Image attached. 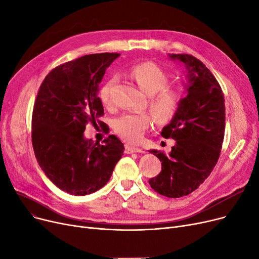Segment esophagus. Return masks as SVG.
Masks as SVG:
<instances>
[{"label":"esophagus","instance_id":"esophagus-1","mask_svg":"<svg viewBox=\"0 0 259 259\" xmlns=\"http://www.w3.org/2000/svg\"><path fill=\"white\" fill-rule=\"evenodd\" d=\"M125 152H126L127 154H131V153H144L145 151L143 150L142 148L132 147V146L126 145V147H125Z\"/></svg>","mask_w":259,"mask_h":259}]
</instances>
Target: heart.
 Returning <instances> with one entry per match:
<instances>
[{
  "label": "heart",
  "mask_w": 259,
  "mask_h": 259,
  "mask_svg": "<svg viewBox=\"0 0 259 259\" xmlns=\"http://www.w3.org/2000/svg\"><path fill=\"white\" fill-rule=\"evenodd\" d=\"M130 76L139 87L150 95L149 106L159 121H167L173 117L181 103V92L174 88H167L168 75L164 70L150 62L141 63L131 68ZM116 77L107 80L100 91V99L104 106L112 105L111 90ZM151 124V115L148 112H126L114 120V130L119 137L129 143H137Z\"/></svg>",
  "instance_id": "heart-1"
}]
</instances>
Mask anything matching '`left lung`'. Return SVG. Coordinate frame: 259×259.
<instances>
[{
  "mask_svg": "<svg viewBox=\"0 0 259 259\" xmlns=\"http://www.w3.org/2000/svg\"><path fill=\"white\" fill-rule=\"evenodd\" d=\"M186 67V97L161 137L173 139L168 155L151 150L161 161V171L149 180L161 195L178 198L193 192L210 175L219 160L225 135V99L208 68L190 54H168Z\"/></svg>",
  "mask_w": 259,
  "mask_h": 259,
  "instance_id": "left-lung-1",
  "label": "left lung"
}]
</instances>
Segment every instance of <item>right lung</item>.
I'll use <instances>...</instances> for the list:
<instances>
[{"label":"right lung","instance_id":"obj_1","mask_svg":"<svg viewBox=\"0 0 259 259\" xmlns=\"http://www.w3.org/2000/svg\"><path fill=\"white\" fill-rule=\"evenodd\" d=\"M119 53H95L51 70L37 92L32 113V146L39 167L64 192L83 196L111 178L125 147L109 135L104 144L85 138L86 125L104 115L99 85Z\"/></svg>","mask_w":259,"mask_h":259}]
</instances>
